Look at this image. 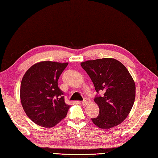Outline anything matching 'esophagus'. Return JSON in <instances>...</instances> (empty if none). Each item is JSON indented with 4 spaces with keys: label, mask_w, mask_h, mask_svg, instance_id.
Returning a JSON list of instances; mask_svg holds the SVG:
<instances>
[{
    "label": "esophagus",
    "mask_w": 158,
    "mask_h": 158,
    "mask_svg": "<svg viewBox=\"0 0 158 158\" xmlns=\"http://www.w3.org/2000/svg\"><path fill=\"white\" fill-rule=\"evenodd\" d=\"M90 103V100L89 99H88V98H86V99H85V100H84L82 102V106H87V105H89Z\"/></svg>",
    "instance_id": "1"
}]
</instances>
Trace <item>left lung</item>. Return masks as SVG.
<instances>
[{"mask_svg": "<svg viewBox=\"0 0 158 158\" xmlns=\"http://www.w3.org/2000/svg\"><path fill=\"white\" fill-rule=\"evenodd\" d=\"M82 68L90 78L97 93L95 102L99 107L98 116L92 118L97 127L110 129L122 123L128 115L135 99V84L127 68L112 58L82 62Z\"/></svg>", "mask_w": 158, "mask_h": 158, "instance_id": "left-lung-1", "label": "left lung"}]
</instances>
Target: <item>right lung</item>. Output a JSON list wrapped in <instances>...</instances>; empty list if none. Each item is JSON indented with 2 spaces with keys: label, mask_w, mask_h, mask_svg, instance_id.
I'll use <instances>...</instances> for the list:
<instances>
[{
  "label": "right lung",
  "mask_w": 158,
  "mask_h": 158,
  "mask_svg": "<svg viewBox=\"0 0 158 158\" xmlns=\"http://www.w3.org/2000/svg\"><path fill=\"white\" fill-rule=\"evenodd\" d=\"M68 63L45 61L33 65L24 74L20 99L24 111L35 124L44 128L57 124L68 114L69 105L58 87V80Z\"/></svg>",
  "instance_id": "obj_1"
}]
</instances>
